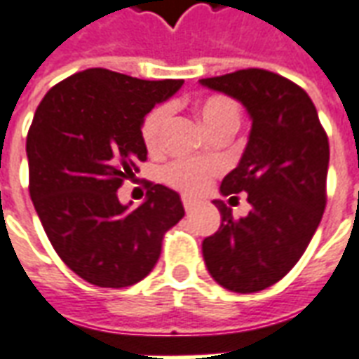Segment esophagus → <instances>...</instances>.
Listing matches in <instances>:
<instances>
[{"label": "esophagus", "mask_w": 359, "mask_h": 359, "mask_svg": "<svg viewBox=\"0 0 359 359\" xmlns=\"http://www.w3.org/2000/svg\"><path fill=\"white\" fill-rule=\"evenodd\" d=\"M182 205H184V210L187 211H192L196 205V200H192V198L184 196V198H182Z\"/></svg>", "instance_id": "obj_1"}]
</instances>
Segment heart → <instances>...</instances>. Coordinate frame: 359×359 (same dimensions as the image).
<instances>
[{
	"instance_id": "obj_1",
	"label": "heart",
	"mask_w": 359,
	"mask_h": 359,
	"mask_svg": "<svg viewBox=\"0 0 359 359\" xmlns=\"http://www.w3.org/2000/svg\"><path fill=\"white\" fill-rule=\"evenodd\" d=\"M196 111L213 136L219 133H234L241 125V105L229 95H208L196 103ZM171 117V105H157L142 121V140L149 151H157L163 146L165 126ZM217 175V165L213 161H190L179 159L167 165L163 171L165 180L171 187L188 194H198L208 187L211 177Z\"/></svg>"
}]
</instances>
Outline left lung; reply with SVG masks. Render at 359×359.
I'll return each instance as SVG.
<instances>
[{"instance_id": "left-lung-1", "label": "left lung", "mask_w": 359, "mask_h": 359, "mask_svg": "<svg viewBox=\"0 0 359 359\" xmlns=\"http://www.w3.org/2000/svg\"><path fill=\"white\" fill-rule=\"evenodd\" d=\"M231 95L252 118L248 144L221 194H248L246 217L215 200L221 226L202 244L203 262L233 292H259L285 277L308 248L327 203L329 140L304 90L264 69L202 79Z\"/></svg>"}]
</instances>
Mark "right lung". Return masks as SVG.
<instances>
[{
	"mask_svg": "<svg viewBox=\"0 0 359 359\" xmlns=\"http://www.w3.org/2000/svg\"><path fill=\"white\" fill-rule=\"evenodd\" d=\"M180 86L86 69L55 84L36 109L27 136L30 198L57 256L90 285H136L184 217L180 196L163 184H149L136 210L117 198L148 156L142 121Z\"/></svg>",
	"mask_w": 359,
	"mask_h": 359,
	"instance_id": "add662e5",
	"label": "right lung"
}]
</instances>
